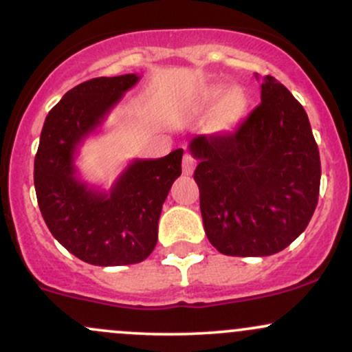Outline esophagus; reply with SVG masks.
Returning a JSON list of instances; mask_svg holds the SVG:
<instances>
[{"instance_id": "34e87169", "label": "esophagus", "mask_w": 352, "mask_h": 352, "mask_svg": "<svg viewBox=\"0 0 352 352\" xmlns=\"http://www.w3.org/2000/svg\"><path fill=\"white\" fill-rule=\"evenodd\" d=\"M193 168H195V159H193L192 155H190L188 152H185L184 155V172L190 175V173L193 172Z\"/></svg>"}]
</instances>
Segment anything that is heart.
Returning a JSON list of instances; mask_svg holds the SVG:
<instances>
[{"instance_id":"obj_1","label":"heart","mask_w":352,"mask_h":352,"mask_svg":"<svg viewBox=\"0 0 352 352\" xmlns=\"http://www.w3.org/2000/svg\"><path fill=\"white\" fill-rule=\"evenodd\" d=\"M227 87L225 86H213L205 91L204 98H201V109L208 111V109L215 107V124L218 127H228L233 125L240 119L245 111V96L240 89H230L225 94Z\"/></svg>"}]
</instances>
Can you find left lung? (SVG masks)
<instances>
[{
    "instance_id": "8db88e82",
    "label": "left lung",
    "mask_w": 352,
    "mask_h": 352,
    "mask_svg": "<svg viewBox=\"0 0 352 352\" xmlns=\"http://www.w3.org/2000/svg\"><path fill=\"white\" fill-rule=\"evenodd\" d=\"M190 152L205 233L220 253L268 256L308 227L321 182L318 144L305 109L273 76L236 131L195 137Z\"/></svg>"
}]
</instances>
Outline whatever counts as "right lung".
Segmentation results:
<instances>
[{"label": "right lung", "mask_w": 352, "mask_h": 352, "mask_svg": "<svg viewBox=\"0 0 352 352\" xmlns=\"http://www.w3.org/2000/svg\"><path fill=\"white\" fill-rule=\"evenodd\" d=\"M140 76L96 78L72 87L44 120L34 157V187L52 236L79 260L96 266L134 265L153 252L162 205L182 173L184 151L135 159L111 190L79 179V145L139 82Z\"/></svg>", "instance_id": "add662e5"}]
</instances>
